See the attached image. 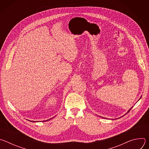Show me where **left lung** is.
<instances>
[{
  "mask_svg": "<svg viewBox=\"0 0 149 149\" xmlns=\"http://www.w3.org/2000/svg\"><path fill=\"white\" fill-rule=\"evenodd\" d=\"M131 109H132V108H131V109H130V110H129V111H128V113H129V111H130V110H131Z\"/></svg>",
  "mask_w": 149,
  "mask_h": 149,
  "instance_id": "1",
  "label": "left lung"
}]
</instances>
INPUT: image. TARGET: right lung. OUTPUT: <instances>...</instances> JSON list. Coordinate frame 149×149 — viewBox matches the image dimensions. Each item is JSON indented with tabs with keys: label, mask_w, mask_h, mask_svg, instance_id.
<instances>
[{
	"label": "right lung",
	"mask_w": 149,
	"mask_h": 149,
	"mask_svg": "<svg viewBox=\"0 0 149 149\" xmlns=\"http://www.w3.org/2000/svg\"><path fill=\"white\" fill-rule=\"evenodd\" d=\"M50 119H51V118H50ZM50 119H49V120H50ZM48 120H47V121H48ZM46 121H47V120H46ZM32 122H35V121H32Z\"/></svg>",
	"instance_id": "obj_1"
}]
</instances>
